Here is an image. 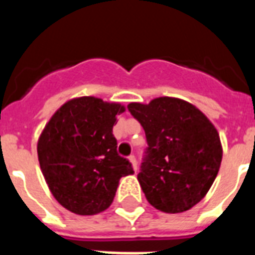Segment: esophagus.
<instances>
[{
  "instance_id": "1",
  "label": "esophagus",
  "mask_w": 255,
  "mask_h": 255,
  "mask_svg": "<svg viewBox=\"0 0 255 255\" xmlns=\"http://www.w3.org/2000/svg\"><path fill=\"white\" fill-rule=\"evenodd\" d=\"M128 159H129V161H131V163H132V167H133V169L137 170V160H136L135 156L131 155V156H129V157H128Z\"/></svg>"
}]
</instances>
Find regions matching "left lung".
<instances>
[{
    "instance_id": "obj_1",
    "label": "left lung",
    "mask_w": 255,
    "mask_h": 255,
    "mask_svg": "<svg viewBox=\"0 0 255 255\" xmlns=\"http://www.w3.org/2000/svg\"><path fill=\"white\" fill-rule=\"evenodd\" d=\"M127 108L147 137L137 180L148 202L165 213L189 210L208 193L221 165L217 129L193 104L176 98Z\"/></svg>"
}]
</instances>
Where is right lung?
Returning a JSON list of instances; mask_svg holds the SVG:
<instances>
[{
	"mask_svg": "<svg viewBox=\"0 0 255 255\" xmlns=\"http://www.w3.org/2000/svg\"><path fill=\"white\" fill-rule=\"evenodd\" d=\"M124 107L99 98L69 100L46 124L38 140V160L51 193L62 206L81 216L111 205L120 177L133 173L119 156L112 133Z\"/></svg>",
	"mask_w": 255,
	"mask_h": 255,
	"instance_id": "right-lung-1",
	"label": "right lung"
}]
</instances>
